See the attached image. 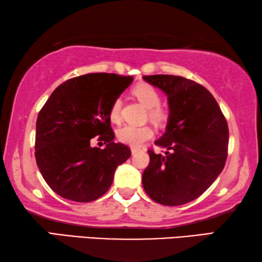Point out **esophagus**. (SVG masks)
<instances>
[{
	"label": "esophagus",
	"instance_id": "1",
	"mask_svg": "<svg viewBox=\"0 0 262 262\" xmlns=\"http://www.w3.org/2000/svg\"><path fill=\"white\" fill-rule=\"evenodd\" d=\"M139 151H140L139 148H136V147H132V148H131V153H132V156H136V154L138 153Z\"/></svg>",
	"mask_w": 262,
	"mask_h": 262
}]
</instances>
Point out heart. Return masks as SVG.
Returning <instances> with one entry per match:
<instances>
[{
  "instance_id": "obj_1",
  "label": "heart",
  "mask_w": 262,
  "mask_h": 262,
  "mask_svg": "<svg viewBox=\"0 0 262 262\" xmlns=\"http://www.w3.org/2000/svg\"><path fill=\"white\" fill-rule=\"evenodd\" d=\"M132 93H134V95L147 109H149V117H151L152 121L156 123H162L166 121V111L159 105L160 95L153 85L147 83H139L132 89ZM119 114H121V101L115 100L110 108L111 121L118 122ZM117 136L122 143L136 147L151 138L153 136V131L147 125H132V124H126V125L119 128Z\"/></svg>"
}]
</instances>
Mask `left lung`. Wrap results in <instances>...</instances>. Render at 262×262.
I'll list each match as a JSON object with an SVG mask.
<instances>
[{
    "label": "left lung",
    "instance_id": "8db88e82",
    "mask_svg": "<svg viewBox=\"0 0 262 262\" xmlns=\"http://www.w3.org/2000/svg\"><path fill=\"white\" fill-rule=\"evenodd\" d=\"M167 96L165 134L154 141L165 154L149 149L143 187L156 202L182 205L211 186L225 166L229 128L215 97L194 81L175 75L143 76Z\"/></svg>",
    "mask_w": 262,
    "mask_h": 262
}]
</instances>
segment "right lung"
I'll return each mask as SVG.
<instances>
[{
  "instance_id": "1",
  "label": "right lung",
  "mask_w": 262,
  "mask_h": 262,
  "mask_svg": "<svg viewBox=\"0 0 262 262\" xmlns=\"http://www.w3.org/2000/svg\"><path fill=\"white\" fill-rule=\"evenodd\" d=\"M132 76L91 73L65 81L51 94L37 118L36 161L51 189L63 199L92 202L105 194L116 168L131 157L115 143L110 108ZM106 143L91 146V138Z\"/></svg>"
}]
</instances>
